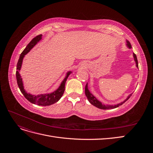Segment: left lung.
Here are the masks:
<instances>
[{
	"instance_id": "1",
	"label": "left lung",
	"mask_w": 153,
	"mask_h": 153,
	"mask_svg": "<svg viewBox=\"0 0 153 153\" xmlns=\"http://www.w3.org/2000/svg\"><path fill=\"white\" fill-rule=\"evenodd\" d=\"M127 45L128 47H129V48H131V45L130 44V43L129 42V41H127ZM133 57H134V59H135V61L136 62V66L137 68H138V61H137V58L136 55L133 53ZM85 96L87 98L88 100H89V102L95 106H96L97 108H100V109H103V110H107V109H112V108H117L118 106H119L120 105H122L124 103L126 102V101L130 98V96L132 94H129L128 96V97L127 98L126 100H125L123 102H121V103L117 104V105H105L104 104L101 103L100 101H99L98 100H97L95 97L92 95L91 92H89V89H88V87H87V84H86L85 85Z\"/></svg>"
}]
</instances>
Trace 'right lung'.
<instances>
[{"label":"right lung","mask_w":153,"mask_h":153,"mask_svg":"<svg viewBox=\"0 0 153 153\" xmlns=\"http://www.w3.org/2000/svg\"><path fill=\"white\" fill-rule=\"evenodd\" d=\"M41 37L42 35L39 34L36 36L31 40L30 42L27 45V47L23 51L22 53L20 54V56L19 59H18V61L17 63V66H16V80H17V84L18 85V87L22 92V93L24 94L25 98L30 101V103L36 104L40 106H49L52 105L55 103L57 102V101L61 99L62 96L64 94V90H65V84L67 80V78L69 76V74L71 72L69 71L67 73V75L64 78V80L62 82L61 85L58 88V89L54 91L52 93L50 94H38V95H32L30 94L27 93V92L24 90V86H23V82H22V78H21L19 71L21 69L23 59H24L25 55H26L28 53L29 51L33 48L34 46L38 43L39 41L41 39Z\"/></svg>","instance_id":"add662e5"}]
</instances>
